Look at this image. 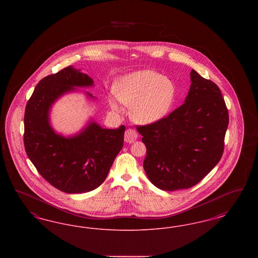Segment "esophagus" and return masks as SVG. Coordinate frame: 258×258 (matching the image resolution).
<instances>
[{
  "instance_id": "esophagus-1",
  "label": "esophagus",
  "mask_w": 258,
  "mask_h": 258,
  "mask_svg": "<svg viewBox=\"0 0 258 258\" xmlns=\"http://www.w3.org/2000/svg\"><path fill=\"white\" fill-rule=\"evenodd\" d=\"M137 137H138V135L136 134L135 130H133V128H128L124 133V141L127 143L135 142V140L137 139Z\"/></svg>"
}]
</instances>
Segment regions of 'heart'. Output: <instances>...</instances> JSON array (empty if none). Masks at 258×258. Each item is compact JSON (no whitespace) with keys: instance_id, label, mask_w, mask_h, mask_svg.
I'll return each mask as SVG.
<instances>
[{"instance_id":"heart-1","label":"heart","mask_w":258,"mask_h":258,"mask_svg":"<svg viewBox=\"0 0 258 258\" xmlns=\"http://www.w3.org/2000/svg\"><path fill=\"white\" fill-rule=\"evenodd\" d=\"M117 99L131 108V117L140 123H151L162 119L170 110L176 98V87L170 79L154 71H139L118 80L115 88ZM111 108L119 110L115 99Z\"/></svg>"}]
</instances>
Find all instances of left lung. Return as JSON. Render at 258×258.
Segmentation results:
<instances>
[{"instance_id": "left-lung-1", "label": "left lung", "mask_w": 258, "mask_h": 258, "mask_svg": "<svg viewBox=\"0 0 258 258\" xmlns=\"http://www.w3.org/2000/svg\"><path fill=\"white\" fill-rule=\"evenodd\" d=\"M184 104L157 122L137 125L151 183L173 191L198 184L221 160L229 122L221 90L195 70Z\"/></svg>"}]
</instances>
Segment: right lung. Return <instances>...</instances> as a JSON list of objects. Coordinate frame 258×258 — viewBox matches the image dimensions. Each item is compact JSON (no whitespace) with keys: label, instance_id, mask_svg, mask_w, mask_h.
I'll use <instances>...</instances> for the list:
<instances>
[{"label":"right lung","instance_id":"add662e5","mask_svg":"<svg viewBox=\"0 0 258 258\" xmlns=\"http://www.w3.org/2000/svg\"><path fill=\"white\" fill-rule=\"evenodd\" d=\"M93 84L89 75L72 66L64 68L38 82L25 109L27 156L50 184L67 194L88 192L99 186L123 148L124 125L109 130L92 121L72 137L56 134L50 125L49 111L55 100L74 87Z\"/></svg>","mask_w":258,"mask_h":258}]
</instances>
